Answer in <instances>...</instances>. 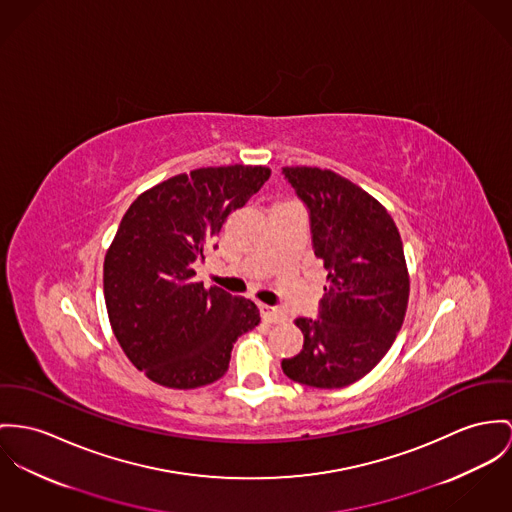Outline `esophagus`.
<instances>
[{"label":"esophagus","mask_w":512,"mask_h":512,"mask_svg":"<svg viewBox=\"0 0 512 512\" xmlns=\"http://www.w3.org/2000/svg\"><path fill=\"white\" fill-rule=\"evenodd\" d=\"M259 310H261V317H263L267 323H282V321L286 319V314H284L282 310L271 308V306H267V304H261Z\"/></svg>","instance_id":"obj_1"}]
</instances>
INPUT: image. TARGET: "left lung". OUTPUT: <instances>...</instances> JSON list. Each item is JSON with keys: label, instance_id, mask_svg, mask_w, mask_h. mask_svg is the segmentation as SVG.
Here are the masks:
<instances>
[{"label": "left lung", "instance_id": "left-lung-1", "mask_svg": "<svg viewBox=\"0 0 512 512\" xmlns=\"http://www.w3.org/2000/svg\"><path fill=\"white\" fill-rule=\"evenodd\" d=\"M310 210L315 257L327 271L319 319L298 317L304 349L282 372L321 390L351 386L394 345L409 302L403 243L388 210L331 169L282 167Z\"/></svg>", "mask_w": 512, "mask_h": 512}]
</instances>
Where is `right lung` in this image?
Returning <instances> with one entry per match:
<instances>
[{
    "label": "right lung",
    "instance_id": "right-lung-1",
    "mask_svg": "<svg viewBox=\"0 0 512 512\" xmlns=\"http://www.w3.org/2000/svg\"><path fill=\"white\" fill-rule=\"evenodd\" d=\"M269 177L263 165L200 167L148 189L122 216L103 263L107 314L128 360L159 386L220 380L237 337L259 325L251 300L206 290L193 263Z\"/></svg>",
    "mask_w": 512,
    "mask_h": 512
}]
</instances>
